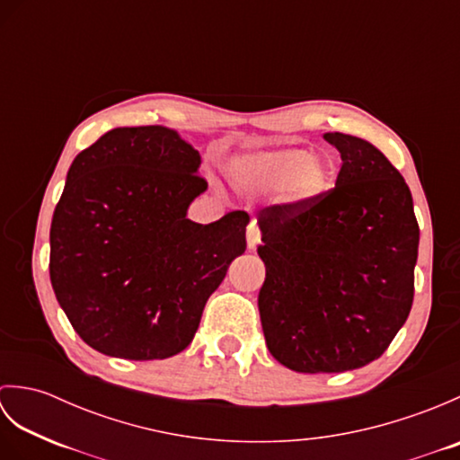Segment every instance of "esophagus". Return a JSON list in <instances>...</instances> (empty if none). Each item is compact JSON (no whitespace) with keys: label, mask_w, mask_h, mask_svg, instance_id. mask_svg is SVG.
Masks as SVG:
<instances>
[{"label":"esophagus","mask_w":460,"mask_h":460,"mask_svg":"<svg viewBox=\"0 0 460 460\" xmlns=\"http://www.w3.org/2000/svg\"><path fill=\"white\" fill-rule=\"evenodd\" d=\"M259 243H261V229H259L257 221H251L249 227H247V247H249V251H255Z\"/></svg>","instance_id":"obj_1"}]
</instances>
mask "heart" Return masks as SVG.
<instances>
[{"mask_svg":"<svg viewBox=\"0 0 460 460\" xmlns=\"http://www.w3.org/2000/svg\"><path fill=\"white\" fill-rule=\"evenodd\" d=\"M227 175L241 191L255 195L277 191L282 205L300 211L332 190L336 164L328 155L310 154L305 146H279L233 155Z\"/></svg>","mask_w":460,"mask_h":460,"instance_id":"heart-1","label":"heart"}]
</instances>
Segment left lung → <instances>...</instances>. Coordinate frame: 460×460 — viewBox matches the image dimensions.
<instances>
[{"instance_id": "1", "label": "left lung", "mask_w": 460, "mask_h": 460, "mask_svg": "<svg viewBox=\"0 0 460 460\" xmlns=\"http://www.w3.org/2000/svg\"><path fill=\"white\" fill-rule=\"evenodd\" d=\"M336 188L308 209L259 217L267 348L298 374H341L377 359L411 312L419 225L405 180L374 144L341 132Z\"/></svg>"}]
</instances>
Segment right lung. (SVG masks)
Instances as JSON below:
<instances>
[{
  "label": "right lung",
  "instance_id": "obj_1",
  "mask_svg": "<svg viewBox=\"0 0 460 460\" xmlns=\"http://www.w3.org/2000/svg\"><path fill=\"white\" fill-rule=\"evenodd\" d=\"M201 155L165 126L114 128L73 160L51 221L49 275L76 334L104 356L164 359L247 249L249 215L188 219Z\"/></svg>",
  "mask_w": 460,
  "mask_h": 460
}]
</instances>
